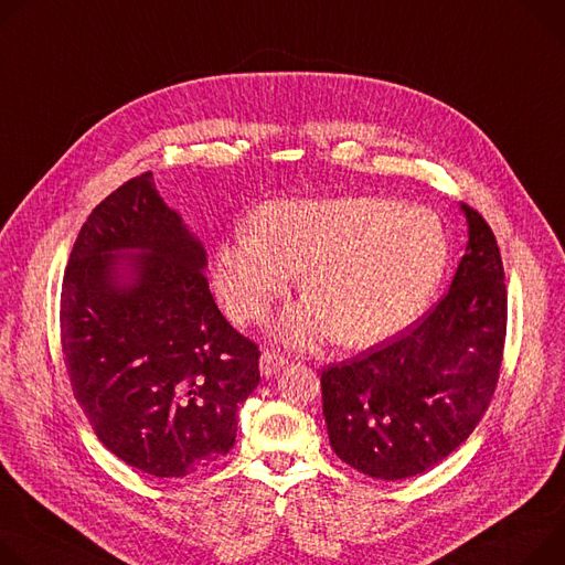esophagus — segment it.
I'll return each instance as SVG.
<instances>
[{
  "mask_svg": "<svg viewBox=\"0 0 565 565\" xmlns=\"http://www.w3.org/2000/svg\"><path fill=\"white\" fill-rule=\"evenodd\" d=\"M286 365H288V358H286L284 353H279V351H275V349H266V351L262 353L259 370H262V374H264L266 379L279 374Z\"/></svg>",
  "mask_w": 565,
  "mask_h": 565,
  "instance_id": "34e87169",
  "label": "esophagus"
}]
</instances>
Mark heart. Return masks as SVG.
<instances>
[{
    "instance_id": "b5f03b06",
    "label": "heart",
    "mask_w": 565,
    "mask_h": 565,
    "mask_svg": "<svg viewBox=\"0 0 565 565\" xmlns=\"http://www.w3.org/2000/svg\"><path fill=\"white\" fill-rule=\"evenodd\" d=\"M448 266L441 218L422 204L376 195L270 200L249 216V236L223 243L214 286L238 322L264 320L303 268L311 297L277 335L313 344L331 333L370 347L413 324Z\"/></svg>"
}]
</instances>
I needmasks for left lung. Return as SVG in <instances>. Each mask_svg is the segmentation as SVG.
Listing matches in <instances>:
<instances>
[{
  "instance_id": "8db88e82",
  "label": "left lung",
  "mask_w": 565,
  "mask_h": 565,
  "mask_svg": "<svg viewBox=\"0 0 565 565\" xmlns=\"http://www.w3.org/2000/svg\"><path fill=\"white\" fill-rule=\"evenodd\" d=\"M467 252L448 292L407 333L322 372V413L335 455L376 480H405L446 459L493 396L507 331L500 249L461 204Z\"/></svg>"
}]
</instances>
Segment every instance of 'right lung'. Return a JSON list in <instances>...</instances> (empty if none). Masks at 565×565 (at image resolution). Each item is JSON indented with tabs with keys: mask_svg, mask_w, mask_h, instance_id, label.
Wrapping results in <instances>:
<instances>
[{
	"mask_svg": "<svg viewBox=\"0 0 565 565\" xmlns=\"http://www.w3.org/2000/svg\"><path fill=\"white\" fill-rule=\"evenodd\" d=\"M204 268V245L141 173L96 204L63 279L74 396L100 444L152 478L230 452L262 379L259 349L223 318Z\"/></svg>",
	"mask_w": 565,
	"mask_h": 565,
	"instance_id": "1",
	"label": "right lung"
}]
</instances>
